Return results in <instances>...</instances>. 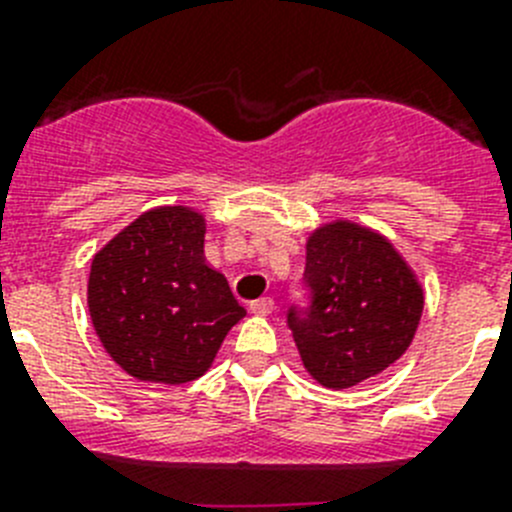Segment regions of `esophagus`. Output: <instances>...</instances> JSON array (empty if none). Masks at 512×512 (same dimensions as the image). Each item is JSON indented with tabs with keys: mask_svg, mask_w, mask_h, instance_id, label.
<instances>
[{
	"mask_svg": "<svg viewBox=\"0 0 512 512\" xmlns=\"http://www.w3.org/2000/svg\"><path fill=\"white\" fill-rule=\"evenodd\" d=\"M271 310H274V300L271 297H259V300L251 302L253 315H269Z\"/></svg>",
	"mask_w": 512,
	"mask_h": 512,
	"instance_id": "obj_1",
	"label": "esophagus"
}]
</instances>
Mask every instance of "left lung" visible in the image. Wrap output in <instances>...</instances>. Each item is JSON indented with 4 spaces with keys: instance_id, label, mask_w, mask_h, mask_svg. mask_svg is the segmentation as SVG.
Segmentation results:
<instances>
[{
    "instance_id": "1",
    "label": "left lung",
    "mask_w": 512,
    "mask_h": 512,
    "mask_svg": "<svg viewBox=\"0 0 512 512\" xmlns=\"http://www.w3.org/2000/svg\"><path fill=\"white\" fill-rule=\"evenodd\" d=\"M312 305L289 312L302 366L328 390L382 374L410 348L423 284L387 235L336 217L307 235Z\"/></svg>"
}]
</instances>
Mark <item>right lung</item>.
I'll return each mask as SVG.
<instances>
[{
  "label": "right lung",
  "mask_w": 512,
  "mask_h": 512,
  "mask_svg": "<svg viewBox=\"0 0 512 512\" xmlns=\"http://www.w3.org/2000/svg\"><path fill=\"white\" fill-rule=\"evenodd\" d=\"M205 212L161 205L138 215L92 259L87 305L104 351L140 382L202 377L246 315L205 259Z\"/></svg>",
  "instance_id": "add662e5"
}]
</instances>
